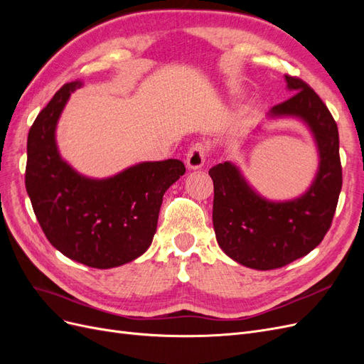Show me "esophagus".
<instances>
[{"instance_id": "obj_1", "label": "esophagus", "mask_w": 364, "mask_h": 364, "mask_svg": "<svg viewBox=\"0 0 364 364\" xmlns=\"http://www.w3.org/2000/svg\"><path fill=\"white\" fill-rule=\"evenodd\" d=\"M209 153V144L205 141H199L196 142V144H193L188 150V153H186V167H188L190 170H197L200 168L206 156Z\"/></svg>"}]
</instances>
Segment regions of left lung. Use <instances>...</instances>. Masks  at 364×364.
<instances>
[{
    "mask_svg": "<svg viewBox=\"0 0 364 364\" xmlns=\"http://www.w3.org/2000/svg\"><path fill=\"white\" fill-rule=\"evenodd\" d=\"M294 94L272 107V117H299L314 134L321 164L313 185L290 202L262 199L230 162L209 170L214 182L213 223L217 243L228 257L257 270L287 266L305 257L331 228L341 190L338 129L313 87L285 75Z\"/></svg>",
    "mask_w": 364,
    "mask_h": 364,
    "instance_id": "1",
    "label": "left lung"
}]
</instances>
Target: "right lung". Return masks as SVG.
I'll list each match as a JSON object with an SVG mask.
<instances>
[{
    "label": "right lung",
    "mask_w": 364,
    "mask_h": 364,
    "mask_svg": "<svg viewBox=\"0 0 364 364\" xmlns=\"http://www.w3.org/2000/svg\"><path fill=\"white\" fill-rule=\"evenodd\" d=\"M80 80L65 83L28 130L26 188L50 243L77 262L111 269L144 253L156 232L164 193L185 173L178 159L142 162L94 181L62 161L54 130Z\"/></svg>",
    "instance_id": "1"
}]
</instances>
